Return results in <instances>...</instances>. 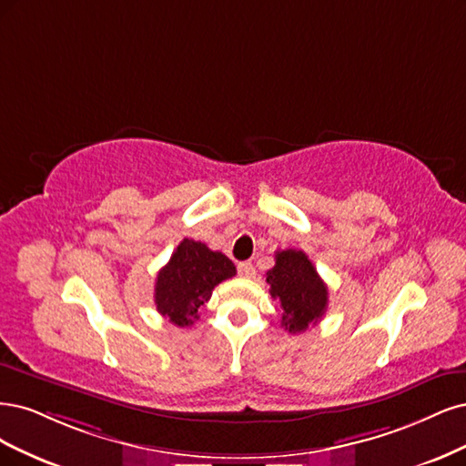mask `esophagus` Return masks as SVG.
<instances>
[{"instance_id":"obj_1","label":"esophagus","mask_w":466,"mask_h":466,"mask_svg":"<svg viewBox=\"0 0 466 466\" xmlns=\"http://www.w3.org/2000/svg\"><path fill=\"white\" fill-rule=\"evenodd\" d=\"M238 273H239V277L251 279V277H255V267L249 261H242V263H238Z\"/></svg>"}]
</instances>
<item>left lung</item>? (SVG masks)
Masks as SVG:
<instances>
[{
    "instance_id": "1",
    "label": "left lung",
    "mask_w": 466,
    "mask_h": 466,
    "mask_svg": "<svg viewBox=\"0 0 466 466\" xmlns=\"http://www.w3.org/2000/svg\"><path fill=\"white\" fill-rule=\"evenodd\" d=\"M271 296L279 299L280 323L289 333H304L327 311L329 290L308 255L299 249H282L275 255V267L267 271Z\"/></svg>"
}]
</instances>
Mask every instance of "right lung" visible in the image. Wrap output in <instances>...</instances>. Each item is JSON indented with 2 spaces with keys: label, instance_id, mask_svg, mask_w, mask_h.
I'll return each mask as SVG.
<instances>
[{
  "label": "right lung",
  "instance_id": "obj_1",
  "mask_svg": "<svg viewBox=\"0 0 466 466\" xmlns=\"http://www.w3.org/2000/svg\"><path fill=\"white\" fill-rule=\"evenodd\" d=\"M234 275L236 267L227 255L184 238L157 275V309L177 327L193 325L199 319V308L208 302L217 284Z\"/></svg>",
  "mask_w": 466,
  "mask_h": 466
}]
</instances>
